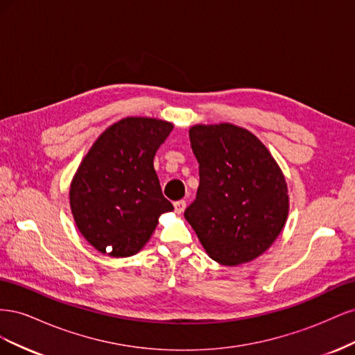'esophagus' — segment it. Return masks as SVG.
Here are the masks:
<instances>
[{"instance_id": "1", "label": "esophagus", "mask_w": 355, "mask_h": 355, "mask_svg": "<svg viewBox=\"0 0 355 355\" xmlns=\"http://www.w3.org/2000/svg\"><path fill=\"white\" fill-rule=\"evenodd\" d=\"M175 211L178 213V214H180V213H184V210L187 209V201L185 200H179V201H176L175 204Z\"/></svg>"}]
</instances>
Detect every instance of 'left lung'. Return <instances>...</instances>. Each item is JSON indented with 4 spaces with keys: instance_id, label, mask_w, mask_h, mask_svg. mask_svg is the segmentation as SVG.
Returning <instances> with one entry per match:
<instances>
[{
    "instance_id": "8db88e82",
    "label": "left lung",
    "mask_w": 355,
    "mask_h": 355,
    "mask_svg": "<svg viewBox=\"0 0 355 355\" xmlns=\"http://www.w3.org/2000/svg\"><path fill=\"white\" fill-rule=\"evenodd\" d=\"M189 141L200 187L185 219L213 261L235 266L256 259L287 220L280 166L252 132L231 123L192 125Z\"/></svg>"
}]
</instances>
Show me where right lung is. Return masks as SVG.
I'll return each mask as SVG.
<instances>
[{"instance_id": "1", "label": "right lung", "mask_w": 355, "mask_h": 355, "mask_svg": "<svg viewBox=\"0 0 355 355\" xmlns=\"http://www.w3.org/2000/svg\"><path fill=\"white\" fill-rule=\"evenodd\" d=\"M171 130L173 124L158 118L127 116L106 128L83 158L71 182L69 206L96 250L111 257L136 254L161 214L173 210L154 168L157 149Z\"/></svg>"}]
</instances>
